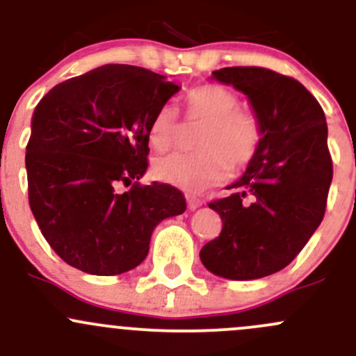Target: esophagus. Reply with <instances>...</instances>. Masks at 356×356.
<instances>
[{
	"label": "esophagus",
	"mask_w": 356,
	"mask_h": 356,
	"mask_svg": "<svg viewBox=\"0 0 356 356\" xmlns=\"http://www.w3.org/2000/svg\"><path fill=\"white\" fill-rule=\"evenodd\" d=\"M186 200H188V208H189V210H196V208L203 204V200H200L198 196L188 195V196H186Z\"/></svg>",
	"instance_id": "esophagus-1"
}]
</instances>
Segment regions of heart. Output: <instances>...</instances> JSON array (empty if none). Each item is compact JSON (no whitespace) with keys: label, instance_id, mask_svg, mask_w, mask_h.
Returning <instances> with one entry per match:
<instances>
[{"label":"heart","instance_id":"obj_1","mask_svg":"<svg viewBox=\"0 0 356 356\" xmlns=\"http://www.w3.org/2000/svg\"><path fill=\"white\" fill-rule=\"evenodd\" d=\"M186 115L204 122L196 139L198 152L156 158L158 181L186 191H203L220 184L229 170L246 168L260 152L264 127L251 110L241 108L234 91L220 84H200L184 96ZM177 132V110L163 106L149 125L148 139L158 152L172 148Z\"/></svg>","mask_w":356,"mask_h":356}]
</instances>
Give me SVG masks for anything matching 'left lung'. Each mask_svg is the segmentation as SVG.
<instances>
[{
	"label": "left lung",
	"mask_w": 356,
	"mask_h": 356,
	"mask_svg": "<svg viewBox=\"0 0 356 356\" xmlns=\"http://www.w3.org/2000/svg\"><path fill=\"white\" fill-rule=\"evenodd\" d=\"M213 77L250 98L264 141L234 193L208 203L222 231L200 258L220 277L260 279L288 267L324 218L332 181L325 115L301 82L268 68L225 67Z\"/></svg>",
	"instance_id": "left-lung-1"
}]
</instances>
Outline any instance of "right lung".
Wrapping results in <instances>:
<instances>
[{
	"label": "right lung",
	"mask_w": 356,
	"mask_h": 356,
	"mask_svg": "<svg viewBox=\"0 0 356 356\" xmlns=\"http://www.w3.org/2000/svg\"><path fill=\"white\" fill-rule=\"evenodd\" d=\"M177 91L146 68L105 65L60 82L38 103L25 153L29 204L68 265L92 275L132 270L153 229L186 210L174 186L139 184L149 125Z\"/></svg>",
	"instance_id": "right-lung-1"
}]
</instances>
